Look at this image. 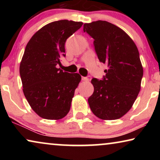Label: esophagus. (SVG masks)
I'll return each instance as SVG.
<instances>
[{
	"label": "esophagus",
	"mask_w": 160,
	"mask_h": 160,
	"mask_svg": "<svg viewBox=\"0 0 160 160\" xmlns=\"http://www.w3.org/2000/svg\"><path fill=\"white\" fill-rule=\"evenodd\" d=\"M82 80L83 82H88L89 78L87 77H84V76H83V77H82Z\"/></svg>",
	"instance_id": "1"
}]
</instances>
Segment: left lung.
<instances>
[{
  "label": "left lung",
  "mask_w": 160,
  "mask_h": 160,
  "mask_svg": "<svg viewBox=\"0 0 160 160\" xmlns=\"http://www.w3.org/2000/svg\"><path fill=\"white\" fill-rule=\"evenodd\" d=\"M84 32L94 39L98 60L107 65L101 80L93 78L94 92L88 98L92 111L101 119L121 118L131 108L141 89L143 67L130 37L108 22L85 23Z\"/></svg>",
  "instance_id": "obj_1"
}]
</instances>
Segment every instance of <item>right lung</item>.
<instances>
[{"label":"right lung","mask_w":160,"mask_h":160,"mask_svg":"<svg viewBox=\"0 0 160 160\" xmlns=\"http://www.w3.org/2000/svg\"><path fill=\"white\" fill-rule=\"evenodd\" d=\"M82 25L67 19L53 22L36 32L26 46L19 67L23 92L32 110L43 119H60L71 108L82 77L56 66L65 57L66 40Z\"/></svg>","instance_id":"obj_1"}]
</instances>
